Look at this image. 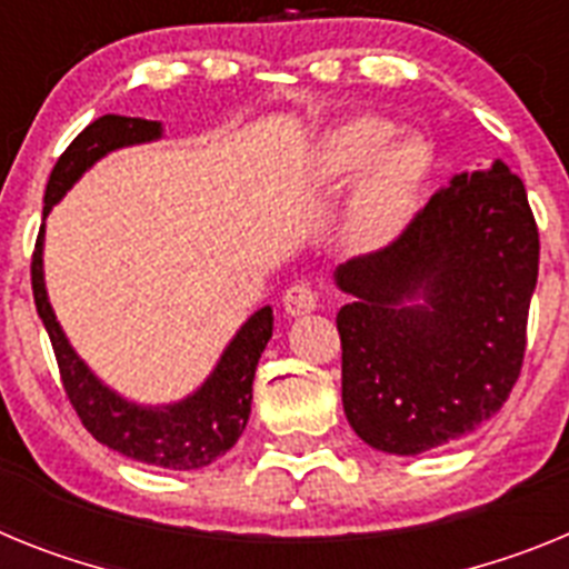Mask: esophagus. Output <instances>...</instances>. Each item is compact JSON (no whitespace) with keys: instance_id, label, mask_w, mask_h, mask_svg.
I'll return each instance as SVG.
<instances>
[{"instance_id":"obj_1","label":"esophagus","mask_w":569,"mask_h":569,"mask_svg":"<svg viewBox=\"0 0 569 569\" xmlns=\"http://www.w3.org/2000/svg\"><path fill=\"white\" fill-rule=\"evenodd\" d=\"M283 309L286 315H291V318L315 312V309H318V295H315L312 286H306V283L289 286L283 295Z\"/></svg>"}]
</instances>
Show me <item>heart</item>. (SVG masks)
Listing matches in <instances>:
<instances>
[{
  "instance_id": "b5f03b06",
  "label": "heart",
  "mask_w": 569,
  "mask_h": 569,
  "mask_svg": "<svg viewBox=\"0 0 569 569\" xmlns=\"http://www.w3.org/2000/svg\"><path fill=\"white\" fill-rule=\"evenodd\" d=\"M315 180L326 189H343L340 234L355 251H380L392 246L421 209L432 171V151L418 137H398L380 117H349L326 131L315 151Z\"/></svg>"
}]
</instances>
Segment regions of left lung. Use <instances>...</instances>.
I'll use <instances>...</instances> for the list:
<instances>
[{
  "mask_svg": "<svg viewBox=\"0 0 569 569\" xmlns=\"http://www.w3.org/2000/svg\"><path fill=\"white\" fill-rule=\"evenodd\" d=\"M343 412L389 456L463 438L503 407L521 372L538 280V229L501 160L461 171L392 246L335 269Z\"/></svg>",
  "mask_w": 569,
  "mask_h": 569,
  "instance_id": "left-lung-1",
  "label": "left lung"
}]
</instances>
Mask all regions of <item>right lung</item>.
<instances>
[{"instance_id":"obj_1","label":"right lung","mask_w":569,"mask_h":569,"mask_svg":"<svg viewBox=\"0 0 569 569\" xmlns=\"http://www.w3.org/2000/svg\"><path fill=\"white\" fill-rule=\"evenodd\" d=\"M157 140H162V122L157 120L120 117V113H106L100 120H93L53 166L42 217L51 214L53 206L73 189V182L86 174L93 162H100L102 157L120 148ZM42 254H46V226L39 229L31 263L33 300L51 338L62 387L88 432L102 447L162 469H202L226 456L249 423L257 360L274 329L271 306L257 309L237 329L223 355L217 358L209 378L202 380L194 392L174 403L151 407V403L131 401L108 387L106 380L79 358L48 300Z\"/></svg>"}]
</instances>
